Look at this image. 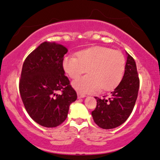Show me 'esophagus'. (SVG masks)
<instances>
[{
    "label": "esophagus",
    "mask_w": 160,
    "mask_h": 160,
    "mask_svg": "<svg viewBox=\"0 0 160 160\" xmlns=\"http://www.w3.org/2000/svg\"><path fill=\"white\" fill-rule=\"evenodd\" d=\"M86 96L85 94L83 93H81V92H77V97L79 98V99H81V98H84Z\"/></svg>",
    "instance_id": "34e87169"
}]
</instances>
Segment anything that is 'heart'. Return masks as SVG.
I'll return each instance as SVG.
<instances>
[{
	"instance_id": "b5f03b06",
	"label": "heart",
	"mask_w": 160,
	"mask_h": 160,
	"mask_svg": "<svg viewBox=\"0 0 160 160\" xmlns=\"http://www.w3.org/2000/svg\"><path fill=\"white\" fill-rule=\"evenodd\" d=\"M75 56H68L63 61L64 71L71 79H77L73 87L77 90L91 92L112 90L118 85L125 71V58L119 51L106 47H92L80 51Z\"/></svg>"
}]
</instances>
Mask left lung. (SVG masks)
Segmentation results:
<instances>
[{"label": "left lung", "mask_w": 160, "mask_h": 160, "mask_svg": "<svg viewBox=\"0 0 160 160\" xmlns=\"http://www.w3.org/2000/svg\"><path fill=\"white\" fill-rule=\"evenodd\" d=\"M139 87L136 63L128 54L125 71L118 86L109 96L95 97L97 105L92 112L94 122L102 129H112L122 124L134 109Z\"/></svg>", "instance_id": "left-lung-1"}]
</instances>
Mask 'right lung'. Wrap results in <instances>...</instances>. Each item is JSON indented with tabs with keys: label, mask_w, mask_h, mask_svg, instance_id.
<instances>
[{
	"label": "right lung",
	"mask_w": 160,
	"mask_h": 160,
	"mask_svg": "<svg viewBox=\"0 0 160 160\" xmlns=\"http://www.w3.org/2000/svg\"><path fill=\"white\" fill-rule=\"evenodd\" d=\"M67 52L63 45L45 42L22 64L19 82L21 99L31 118L44 127L62 124L70 105L77 98L64 75L63 60Z\"/></svg>",
	"instance_id": "1"
}]
</instances>
